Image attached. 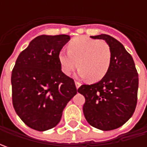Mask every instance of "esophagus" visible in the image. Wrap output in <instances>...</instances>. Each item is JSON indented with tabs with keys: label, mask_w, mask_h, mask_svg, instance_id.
<instances>
[{
	"label": "esophagus",
	"mask_w": 147,
	"mask_h": 147,
	"mask_svg": "<svg viewBox=\"0 0 147 147\" xmlns=\"http://www.w3.org/2000/svg\"><path fill=\"white\" fill-rule=\"evenodd\" d=\"M75 86H76V88L78 89V88L81 86V83H80L79 82H75Z\"/></svg>",
	"instance_id": "obj_1"
}]
</instances>
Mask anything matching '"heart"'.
<instances>
[{
	"label": "heart",
	"instance_id": "obj_1",
	"mask_svg": "<svg viewBox=\"0 0 147 147\" xmlns=\"http://www.w3.org/2000/svg\"><path fill=\"white\" fill-rule=\"evenodd\" d=\"M58 59L65 74L70 75L78 65V76L95 82L101 80L109 71L111 51L105 42L81 36L72 39L68 51H60Z\"/></svg>",
	"mask_w": 147,
	"mask_h": 147
}]
</instances>
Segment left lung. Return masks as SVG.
I'll use <instances>...</instances> for the list:
<instances>
[{
    "label": "left lung",
    "instance_id": "1",
    "mask_svg": "<svg viewBox=\"0 0 147 147\" xmlns=\"http://www.w3.org/2000/svg\"><path fill=\"white\" fill-rule=\"evenodd\" d=\"M102 39L111 51L106 75L92 85H82L78 92L85 97L83 114L90 125L103 131L121 127L133 115L138 90V74L133 57L123 44L110 35L92 36Z\"/></svg>",
    "mask_w": 147,
    "mask_h": 147
}]
</instances>
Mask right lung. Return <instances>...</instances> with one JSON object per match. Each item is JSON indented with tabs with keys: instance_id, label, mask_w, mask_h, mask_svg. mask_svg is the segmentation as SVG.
<instances>
[{
	"instance_id": "right-lung-1",
	"label": "right lung",
	"mask_w": 147,
	"mask_h": 147,
	"mask_svg": "<svg viewBox=\"0 0 147 147\" xmlns=\"http://www.w3.org/2000/svg\"><path fill=\"white\" fill-rule=\"evenodd\" d=\"M69 35H41L19 55L11 74L16 114L37 131L55 127L67 103L77 94L73 78L61 71L58 55Z\"/></svg>"
}]
</instances>
